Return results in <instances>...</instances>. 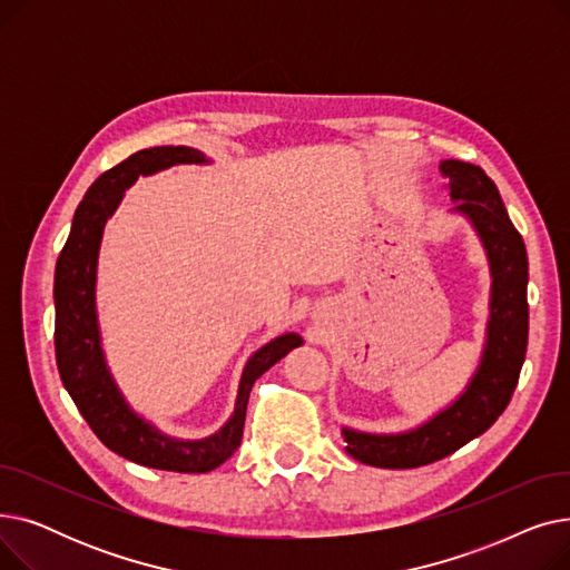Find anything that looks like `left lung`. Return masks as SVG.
<instances>
[{
	"label": "left lung",
	"instance_id": "obj_1",
	"mask_svg": "<svg viewBox=\"0 0 570 570\" xmlns=\"http://www.w3.org/2000/svg\"><path fill=\"white\" fill-rule=\"evenodd\" d=\"M453 213L464 217L490 265V316L481 363L464 391L425 423L404 432L376 434L342 428L346 453L370 466L413 469L432 464L494 425L511 402L527 353L529 263L524 239L508 217L497 185L481 166L458 159L441 161Z\"/></svg>",
	"mask_w": 570,
	"mask_h": 570
}]
</instances>
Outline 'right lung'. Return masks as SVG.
Segmentation results:
<instances>
[{
	"mask_svg": "<svg viewBox=\"0 0 570 570\" xmlns=\"http://www.w3.org/2000/svg\"><path fill=\"white\" fill-rule=\"evenodd\" d=\"M179 164H213L200 149L159 145L140 149L106 170L80 200L67 245L55 267V353L57 370L78 411L106 448L142 466L177 473H207L224 464L243 441L252 385L275 363L303 346L297 333H284L261 346L243 370L228 421L205 439H177L142 417L119 391L108 367L97 314V267L106 222L140 175Z\"/></svg>",
	"mask_w": 570,
	"mask_h": 570,
	"instance_id": "1",
	"label": "right lung"
}]
</instances>
